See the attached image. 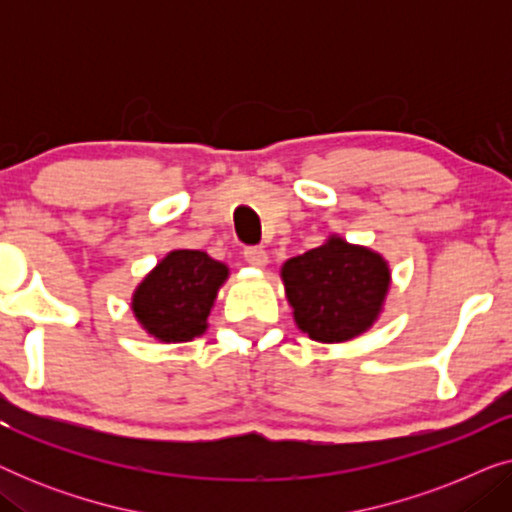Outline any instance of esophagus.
Wrapping results in <instances>:
<instances>
[{
    "label": "esophagus",
    "mask_w": 512,
    "mask_h": 512,
    "mask_svg": "<svg viewBox=\"0 0 512 512\" xmlns=\"http://www.w3.org/2000/svg\"><path fill=\"white\" fill-rule=\"evenodd\" d=\"M244 261L254 268H265L268 265V254H265L263 247H247L244 249Z\"/></svg>",
    "instance_id": "esophagus-1"
}]
</instances>
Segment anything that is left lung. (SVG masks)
I'll return each mask as SVG.
<instances>
[{
    "instance_id": "1",
    "label": "left lung",
    "mask_w": 512,
    "mask_h": 512,
    "mask_svg": "<svg viewBox=\"0 0 512 512\" xmlns=\"http://www.w3.org/2000/svg\"><path fill=\"white\" fill-rule=\"evenodd\" d=\"M282 282L300 331L317 342H345L380 317L391 272L377 251L331 235L321 247L289 258Z\"/></svg>"
}]
</instances>
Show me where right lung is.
<instances>
[{
    "label": "right lung",
    "instance_id": "right-lung-1",
    "mask_svg": "<svg viewBox=\"0 0 512 512\" xmlns=\"http://www.w3.org/2000/svg\"><path fill=\"white\" fill-rule=\"evenodd\" d=\"M228 268L205 251L174 249L132 293V312L160 342H188L207 331Z\"/></svg>",
    "mask_w": 512,
    "mask_h": 512
}]
</instances>
